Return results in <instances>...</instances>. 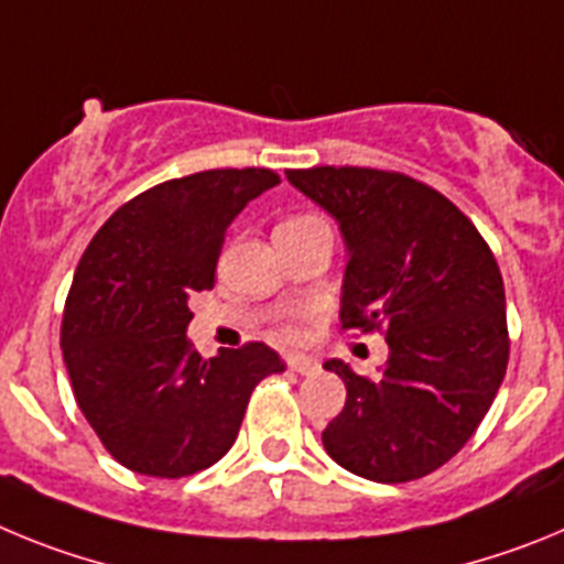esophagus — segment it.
Listing matches in <instances>:
<instances>
[{
    "label": "esophagus",
    "mask_w": 564,
    "mask_h": 564,
    "mask_svg": "<svg viewBox=\"0 0 564 564\" xmlns=\"http://www.w3.org/2000/svg\"><path fill=\"white\" fill-rule=\"evenodd\" d=\"M285 367L288 370L299 372V376H313V372H318V364L313 361V358H305V356H288Z\"/></svg>",
    "instance_id": "34e87169"
}]
</instances>
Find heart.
<instances>
[{"mask_svg": "<svg viewBox=\"0 0 564 564\" xmlns=\"http://www.w3.org/2000/svg\"><path fill=\"white\" fill-rule=\"evenodd\" d=\"M307 220H316V217H307V214H299V217H288L285 223H307ZM285 223H282V226H285ZM282 336L291 338V341H296V338L302 336V330H299L296 322H285V325H282Z\"/></svg>", "mask_w": 564, "mask_h": 564, "instance_id": "heart-1", "label": "heart"}]
</instances>
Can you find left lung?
Listing matches in <instances>:
<instances>
[{"mask_svg": "<svg viewBox=\"0 0 564 564\" xmlns=\"http://www.w3.org/2000/svg\"><path fill=\"white\" fill-rule=\"evenodd\" d=\"M338 220L347 242L341 330L381 333L378 378L327 361L347 387L322 432L327 455L376 482L426 477L466 446L508 367L506 291L495 253L466 214L403 172L288 169Z\"/></svg>", "mask_w": 564, "mask_h": 564, "instance_id": "obj_1", "label": "left lung"}]
</instances>
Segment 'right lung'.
<instances>
[{"instance_id":"right-lung-1","label":"right lung","mask_w":564,"mask_h":564,"mask_svg":"<svg viewBox=\"0 0 564 564\" xmlns=\"http://www.w3.org/2000/svg\"><path fill=\"white\" fill-rule=\"evenodd\" d=\"M279 183L273 169H208L147 188L98 228L76 268L62 350L78 410L138 475H197L234 446L253 387L285 364L262 341L203 358L188 296L214 288L226 231Z\"/></svg>"}]
</instances>
